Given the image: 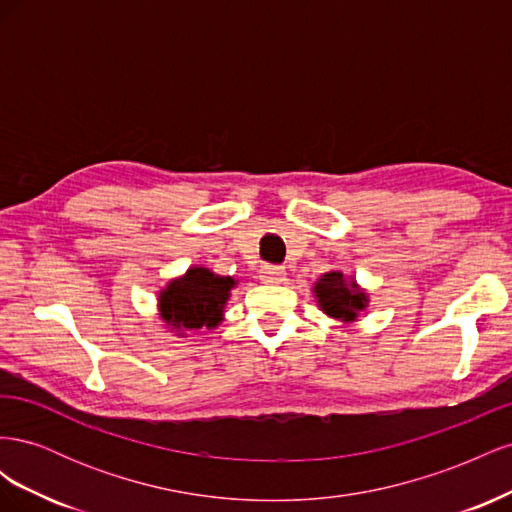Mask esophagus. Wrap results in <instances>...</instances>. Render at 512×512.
<instances>
[{
    "instance_id": "1",
    "label": "esophagus",
    "mask_w": 512,
    "mask_h": 512,
    "mask_svg": "<svg viewBox=\"0 0 512 512\" xmlns=\"http://www.w3.org/2000/svg\"><path fill=\"white\" fill-rule=\"evenodd\" d=\"M286 280V269L275 265H262L260 267V282L265 284H280Z\"/></svg>"
}]
</instances>
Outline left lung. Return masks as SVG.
<instances>
[{
  "label": "left lung",
  "instance_id": "left-lung-1",
  "mask_svg": "<svg viewBox=\"0 0 512 512\" xmlns=\"http://www.w3.org/2000/svg\"><path fill=\"white\" fill-rule=\"evenodd\" d=\"M312 290L322 312L346 324L359 318L369 303L365 288L356 284L352 277H346L342 271H329L320 275V280Z\"/></svg>",
  "mask_w": 512,
  "mask_h": 512
}]
</instances>
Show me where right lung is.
Segmentation results:
<instances>
[{
    "instance_id": "right-lung-1",
    "label": "right lung",
    "mask_w": 512,
    "mask_h": 512,
    "mask_svg": "<svg viewBox=\"0 0 512 512\" xmlns=\"http://www.w3.org/2000/svg\"><path fill=\"white\" fill-rule=\"evenodd\" d=\"M235 286L237 282L232 277L194 265L160 290V318L170 331H177V335L203 327L215 329L224 320V307Z\"/></svg>"
}]
</instances>
